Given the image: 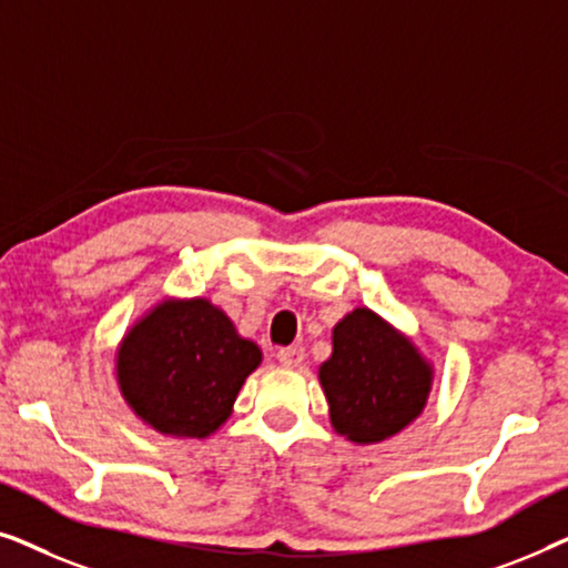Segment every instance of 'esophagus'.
I'll return each instance as SVG.
<instances>
[{"label":"esophagus","instance_id":"1","mask_svg":"<svg viewBox=\"0 0 568 568\" xmlns=\"http://www.w3.org/2000/svg\"><path fill=\"white\" fill-rule=\"evenodd\" d=\"M276 359H278V364H284V367H300V364L305 362V348L284 346L276 352Z\"/></svg>","mask_w":568,"mask_h":568}]
</instances>
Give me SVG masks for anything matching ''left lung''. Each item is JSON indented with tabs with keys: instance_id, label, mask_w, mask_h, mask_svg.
<instances>
[{
	"instance_id": "8db88e82",
	"label": "left lung",
	"mask_w": 568,
	"mask_h": 568,
	"mask_svg": "<svg viewBox=\"0 0 568 568\" xmlns=\"http://www.w3.org/2000/svg\"><path fill=\"white\" fill-rule=\"evenodd\" d=\"M317 377L333 429L356 445H377L422 416L434 367L406 333L356 307L333 328V354Z\"/></svg>"
}]
</instances>
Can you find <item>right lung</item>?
Here are the masks:
<instances>
[{"mask_svg":"<svg viewBox=\"0 0 568 568\" xmlns=\"http://www.w3.org/2000/svg\"><path fill=\"white\" fill-rule=\"evenodd\" d=\"M261 348L204 297L162 300L139 317L115 354L129 408L168 437L204 439L227 422Z\"/></svg>","mask_w":568,"mask_h":568,"instance_id":"obj_1","label":"right lung"}]
</instances>
